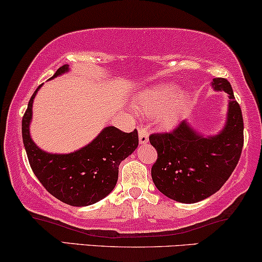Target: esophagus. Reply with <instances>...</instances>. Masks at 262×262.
Returning a JSON list of instances; mask_svg holds the SVG:
<instances>
[{"label": "esophagus", "mask_w": 262, "mask_h": 262, "mask_svg": "<svg viewBox=\"0 0 262 262\" xmlns=\"http://www.w3.org/2000/svg\"><path fill=\"white\" fill-rule=\"evenodd\" d=\"M138 138H140V143L144 144L148 142V128L143 125H138Z\"/></svg>", "instance_id": "34e87169"}]
</instances>
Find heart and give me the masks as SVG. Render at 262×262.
I'll return each instance as SVG.
<instances>
[{"mask_svg":"<svg viewBox=\"0 0 262 262\" xmlns=\"http://www.w3.org/2000/svg\"><path fill=\"white\" fill-rule=\"evenodd\" d=\"M176 91V86L171 83L153 87L141 97L137 104L138 109L147 114H156L163 111V124L172 125L188 104V96L186 93L175 96Z\"/></svg>","mask_w":262,"mask_h":262,"instance_id":"1","label":"heart"}]
</instances>
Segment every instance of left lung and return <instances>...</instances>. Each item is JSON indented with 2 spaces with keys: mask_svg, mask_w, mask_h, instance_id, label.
<instances>
[{
  "mask_svg": "<svg viewBox=\"0 0 262 262\" xmlns=\"http://www.w3.org/2000/svg\"><path fill=\"white\" fill-rule=\"evenodd\" d=\"M212 87L230 97L225 128L204 138L186 121L170 132L149 136L158 158L151 166V179L163 194L181 203H196L217 192L230 179L239 161L244 143V122L227 79L216 77Z\"/></svg>",
  "mask_w": 262,
  "mask_h": 262,
  "instance_id": "8db88e82",
  "label": "left lung"
}]
</instances>
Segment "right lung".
<instances>
[{
  "label": "right lung",
  "mask_w": 262,
  "mask_h": 262,
  "mask_svg": "<svg viewBox=\"0 0 262 262\" xmlns=\"http://www.w3.org/2000/svg\"><path fill=\"white\" fill-rule=\"evenodd\" d=\"M67 70V64L60 67L52 79ZM40 87L31 96L21 120L23 143L29 164L41 185L60 202L72 206L95 204L114 189L121 160L138 146L137 130L127 134L109 126L89 146L75 153H46L35 146L29 134L32 101Z\"/></svg>",
  "instance_id": "obj_1"
}]
</instances>
